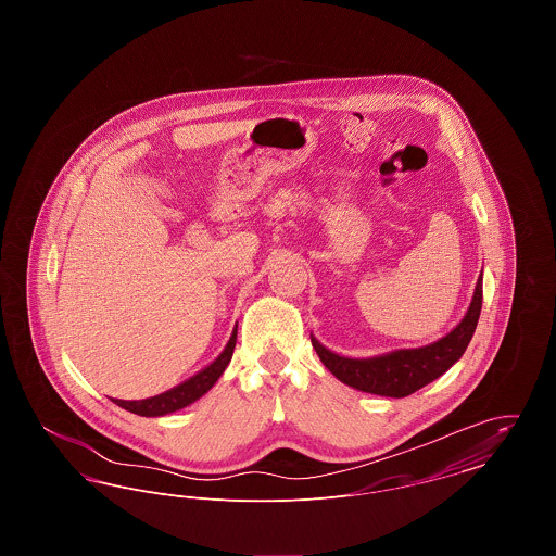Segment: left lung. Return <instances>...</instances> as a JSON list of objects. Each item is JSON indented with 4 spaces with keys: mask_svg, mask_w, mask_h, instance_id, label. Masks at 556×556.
<instances>
[{
    "mask_svg": "<svg viewBox=\"0 0 556 556\" xmlns=\"http://www.w3.org/2000/svg\"><path fill=\"white\" fill-rule=\"evenodd\" d=\"M483 300V277L479 275L471 304L463 320L442 340L421 348H400L370 358H350L331 352L311 333L320 363L342 383L377 396L404 397L415 394L465 354L476 333Z\"/></svg>",
    "mask_w": 556,
    "mask_h": 556,
    "instance_id": "8db88e82",
    "label": "left lung"
}]
</instances>
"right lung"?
I'll list each match as a JSON object with an SVG mask.
<instances>
[{
    "instance_id": "right-lung-1",
    "label": "right lung",
    "mask_w": 556,
    "mask_h": 556,
    "mask_svg": "<svg viewBox=\"0 0 556 556\" xmlns=\"http://www.w3.org/2000/svg\"><path fill=\"white\" fill-rule=\"evenodd\" d=\"M236 340H238V325L229 338V342L225 345V350L212 361L208 367L198 370L193 377L186 379L184 383L170 388L168 392L159 394V396L146 397V400H116L112 397L114 404H118L121 408L135 413L139 417H162L175 410H181L189 404H193L195 400L204 396L212 386L218 381V377L225 372L227 365L231 363L233 350H236Z\"/></svg>"
}]
</instances>
